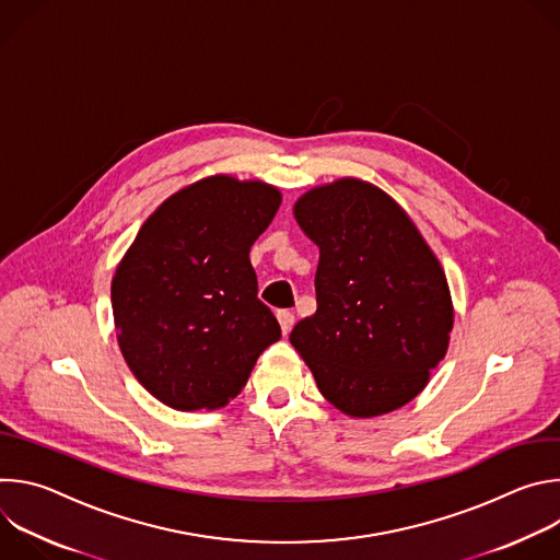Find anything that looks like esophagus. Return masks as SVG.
<instances>
[{
	"instance_id": "esophagus-1",
	"label": "esophagus",
	"mask_w": 560,
	"mask_h": 560,
	"mask_svg": "<svg viewBox=\"0 0 560 560\" xmlns=\"http://www.w3.org/2000/svg\"><path fill=\"white\" fill-rule=\"evenodd\" d=\"M277 318H279L281 332H283V335H288V332L292 330V326H294V314H292V312H288V310H279V312H277Z\"/></svg>"
}]
</instances>
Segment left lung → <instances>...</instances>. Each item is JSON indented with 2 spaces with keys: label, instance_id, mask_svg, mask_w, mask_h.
Instances as JSON below:
<instances>
[{
  "label": "left lung",
  "instance_id": "obj_1",
  "mask_svg": "<svg viewBox=\"0 0 560 560\" xmlns=\"http://www.w3.org/2000/svg\"><path fill=\"white\" fill-rule=\"evenodd\" d=\"M294 219L318 246V268L316 312L290 343L343 415L404 408L450 346L454 305L441 261L408 212L363 179L307 190Z\"/></svg>",
  "mask_w": 560,
  "mask_h": 560
}]
</instances>
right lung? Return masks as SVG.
<instances>
[{"instance_id":"right-lung-1","label":"right lung","mask_w":560,"mask_h":560,"mask_svg":"<svg viewBox=\"0 0 560 560\" xmlns=\"http://www.w3.org/2000/svg\"><path fill=\"white\" fill-rule=\"evenodd\" d=\"M279 206V188L266 182L212 175L143 221L110 299L119 350L156 401L182 412L223 408L281 339L248 257Z\"/></svg>"}]
</instances>
